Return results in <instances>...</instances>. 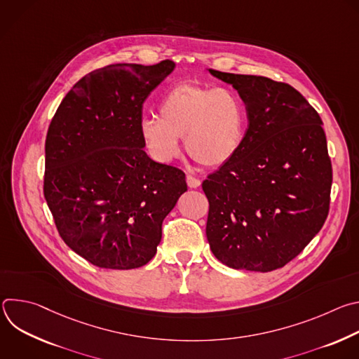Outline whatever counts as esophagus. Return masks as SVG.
<instances>
[{"label": "esophagus", "mask_w": 359, "mask_h": 359, "mask_svg": "<svg viewBox=\"0 0 359 359\" xmlns=\"http://www.w3.org/2000/svg\"><path fill=\"white\" fill-rule=\"evenodd\" d=\"M186 182H187V186L191 187V189H197V187L200 186V183H201V182H200L197 177H194L193 175H187V176H186Z\"/></svg>", "instance_id": "esophagus-1"}]
</instances>
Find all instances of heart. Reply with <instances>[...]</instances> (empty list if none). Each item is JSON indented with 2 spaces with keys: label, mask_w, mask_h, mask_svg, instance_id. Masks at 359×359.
<instances>
[{
  "label": "heart",
  "mask_w": 359,
  "mask_h": 359,
  "mask_svg": "<svg viewBox=\"0 0 359 359\" xmlns=\"http://www.w3.org/2000/svg\"><path fill=\"white\" fill-rule=\"evenodd\" d=\"M245 128L244 105L231 89L193 82L172 86L159 102V116L144 115L139 122L140 136L155 161L176 159L184 137L189 155L208 168L234 159Z\"/></svg>",
  "instance_id": "obj_1"
}]
</instances>
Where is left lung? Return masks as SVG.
<instances>
[{
    "instance_id": "left-lung-1",
    "label": "left lung",
    "mask_w": 359,
    "mask_h": 359,
    "mask_svg": "<svg viewBox=\"0 0 359 359\" xmlns=\"http://www.w3.org/2000/svg\"><path fill=\"white\" fill-rule=\"evenodd\" d=\"M209 72L238 92L248 128L234 159L201 184L206 236L227 267L273 271L297 257L328 216L332 166L323 121L288 83Z\"/></svg>"
}]
</instances>
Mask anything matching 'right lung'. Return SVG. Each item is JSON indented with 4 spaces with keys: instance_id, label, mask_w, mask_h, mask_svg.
Listing matches in <instances>:
<instances>
[{
    "instance_id": "obj_1",
    "label": "right lung",
    "mask_w": 359,
    "mask_h": 359,
    "mask_svg": "<svg viewBox=\"0 0 359 359\" xmlns=\"http://www.w3.org/2000/svg\"><path fill=\"white\" fill-rule=\"evenodd\" d=\"M173 69L166 60L89 72L50 121L43 196L62 240L96 267L147 264L165 217L187 190L180 169L146 155L139 132L143 102Z\"/></svg>"
}]
</instances>
